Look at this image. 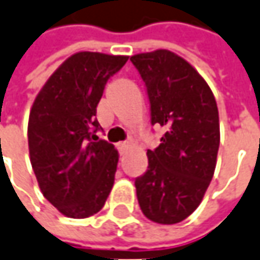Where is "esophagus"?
I'll use <instances>...</instances> for the list:
<instances>
[{
	"label": "esophagus",
	"instance_id": "1",
	"mask_svg": "<svg viewBox=\"0 0 260 260\" xmlns=\"http://www.w3.org/2000/svg\"><path fill=\"white\" fill-rule=\"evenodd\" d=\"M127 147H128V143H126V141H123V143H119V144H117V150H119L121 154L126 151Z\"/></svg>",
	"mask_w": 260,
	"mask_h": 260
}]
</instances>
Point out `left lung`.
I'll use <instances>...</instances> for the list:
<instances>
[{
	"mask_svg": "<svg viewBox=\"0 0 260 260\" xmlns=\"http://www.w3.org/2000/svg\"><path fill=\"white\" fill-rule=\"evenodd\" d=\"M130 60L146 83L151 124L166 128L160 146L147 150V171L134 182L139 205L153 222H181L201 204L215 171V98L201 75L174 52L157 49Z\"/></svg>",
	"mask_w": 260,
	"mask_h": 260,
	"instance_id": "8db88e82",
	"label": "left lung"
}]
</instances>
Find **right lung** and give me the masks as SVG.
<instances>
[{
  "label": "right lung",
  "mask_w": 260,
  "mask_h": 260,
  "mask_svg": "<svg viewBox=\"0 0 260 260\" xmlns=\"http://www.w3.org/2000/svg\"><path fill=\"white\" fill-rule=\"evenodd\" d=\"M127 59L100 52L75 53L52 73L31 107L32 168L45 198L65 216H92L112 191L119 153L96 136V107L107 80Z\"/></svg>",
  "instance_id": "1"
}]
</instances>
